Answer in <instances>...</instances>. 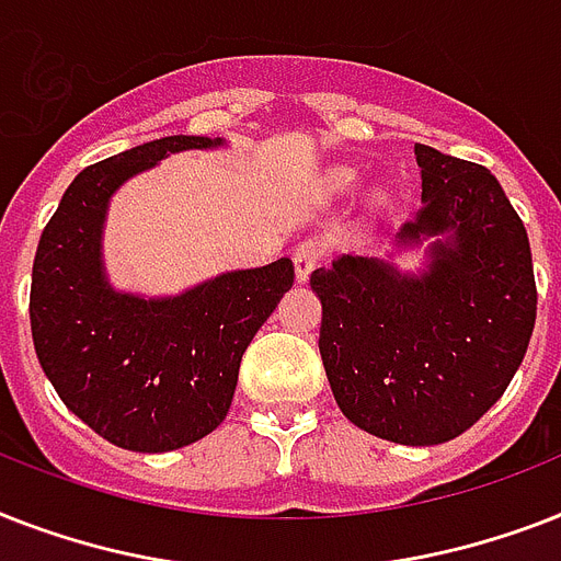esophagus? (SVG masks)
I'll list each match as a JSON object with an SVG mask.
<instances>
[{"instance_id":"34e87169","label":"esophagus","mask_w":561,"mask_h":561,"mask_svg":"<svg viewBox=\"0 0 561 561\" xmlns=\"http://www.w3.org/2000/svg\"><path fill=\"white\" fill-rule=\"evenodd\" d=\"M320 259H323V247H320V241H314V238L302 241V244L294 250V273H297V282H306L308 276H311V271L320 264Z\"/></svg>"}]
</instances>
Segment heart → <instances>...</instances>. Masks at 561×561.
Returning <instances> with one entry per match:
<instances>
[{
  "instance_id": "b5f03b06",
  "label": "heart",
  "mask_w": 561,
  "mask_h": 561,
  "mask_svg": "<svg viewBox=\"0 0 561 561\" xmlns=\"http://www.w3.org/2000/svg\"><path fill=\"white\" fill-rule=\"evenodd\" d=\"M355 183H358V171L350 169V165H337V169H332L329 174H325V192L329 194H346ZM367 203H369V209L378 211L390 203V194L383 192V188H373Z\"/></svg>"
}]
</instances>
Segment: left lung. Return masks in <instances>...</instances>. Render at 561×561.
Masks as SVG:
<instances>
[{"label":"left lung","mask_w":561,"mask_h":561,"mask_svg":"<svg viewBox=\"0 0 561 561\" xmlns=\"http://www.w3.org/2000/svg\"><path fill=\"white\" fill-rule=\"evenodd\" d=\"M422 206L392 255H341L311 273L323 306L320 355L343 416L399 445L469 431L513 381L536 325L527 229L483 165L416 145Z\"/></svg>","instance_id":"obj_1"}]
</instances>
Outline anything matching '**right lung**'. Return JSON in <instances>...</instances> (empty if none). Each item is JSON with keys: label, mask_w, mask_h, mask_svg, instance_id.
<instances>
[{"label": "right lung", "mask_w": 561, "mask_h": 561, "mask_svg": "<svg viewBox=\"0 0 561 561\" xmlns=\"http://www.w3.org/2000/svg\"><path fill=\"white\" fill-rule=\"evenodd\" d=\"M224 145L165 136L95 162L39 236L28 306L39 367L75 416L127 451H174L211 434L232 404L241 355L294 285L290 259L218 273L174 297L110 282V197L171 153Z\"/></svg>", "instance_id": "obj_1"}]
</instances>
